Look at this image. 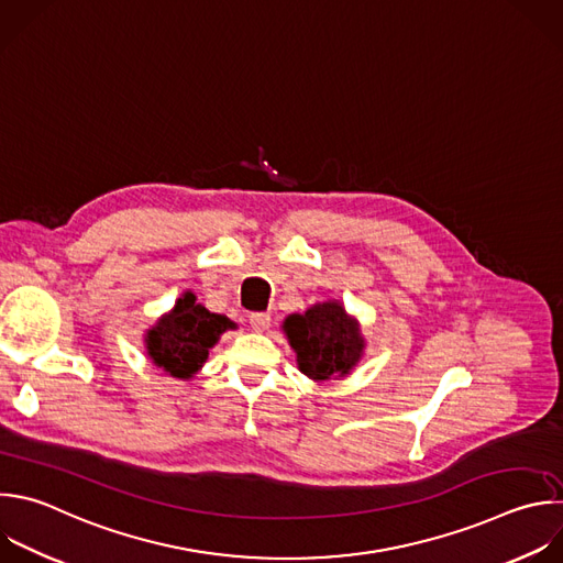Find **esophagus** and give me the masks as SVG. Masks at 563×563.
<instances>
[{"label": "esophagus", "mask_w": 563, "mask_h": 563, "mask_svg": "<svg viewBox=\"0 0 563 563\" xmlns=\"http://www.w3.org/2000/svg\"><path fill=\"white\" fill-rule=\"evenodd\" d=\"M269 322H272V316L265 311H256L250 316V324L254 331H265L269 327Z\"/></svg>", "instance_id": "obj_1"}]
</instances>
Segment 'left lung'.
Returning a JSON list of instances; mask_svg holds the SVG:
<instances>
[{
	"mask_svg": "<svg viewBox=\"0 0 563 563\" xmlns=\"http://www.w3.org/2000/svg\"><path fill=\"white\" fill-rule=\"evenodd\" d=\"M285 331L300 371L311 380L346 376L364 346L357 324L338 302H322L307 309L305 316H289Z\"/></svg>",
	"mask_w": 563,
	"mask_h": 563,
	"instance_id": "obj_1",
	"label": "left lung"
}]
</instances>
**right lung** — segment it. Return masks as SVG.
<instances>
[{"mask_svg":"<svg viewBox=\"0 0 563 563\" xmlns=\"http://www.w3.org/2000/svg\"><path fill=\"white\" fill-rule=\"evenodd\" d=\"M225 329H234V322L197 305V296L187 291L147 333V353L172 378H192Z\"/></svg>","mask_w":563,"mask_h":563,"instance_id":"1","label":"right lung"}]
</instances>
